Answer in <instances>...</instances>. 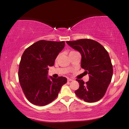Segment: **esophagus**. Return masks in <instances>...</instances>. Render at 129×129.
Here are the masks:
<instances>
[{
	"label": "esophagus",
	"instance_id": "1",
	"mask_svg": "<svg viewBox=\"0 0 129 129\" xmlns=\"http://www.w3.org/2000/svg\"><path fill=\"white\" fill-rule=\"evenodd\" d=\"M73 79H70V78H68V81L69 82V81H73Z\"/></svg>",
	"mask_w": 129,
	"mask_h": 129
}]
</instances>
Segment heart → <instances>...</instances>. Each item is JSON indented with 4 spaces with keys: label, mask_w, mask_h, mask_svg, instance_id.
Segmentation results:
<instances>
[{
    "label": "heart",
    "mask_w": 129,
    "mask_h": 129,
    "mask_svg": "<svg viewBox=\"0 0 129 129\" xmlns=\"http://www.w3.org/2000/svg\"><path fill=\"white\" fill-rule=\"evenodd\" d=\"M73 52H74V51H71V52H70V53H73Z\"/></svg>",
    "instance_id": "b5f03b06"
}]
</instances>
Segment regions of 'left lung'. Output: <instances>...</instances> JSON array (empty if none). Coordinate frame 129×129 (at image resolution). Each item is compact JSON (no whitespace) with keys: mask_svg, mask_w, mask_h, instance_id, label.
<instances>
[{"mask_svg":"<svg viewBox=\"0 0 129 129\" xmlns=\"http://www.w3.org/2000/svg\"><path fill=\"white\" fill-rule=\"evenodd\" d=\"M68 45L81 55V67L89 80L85 83L78 80L79 87L75 94L87 103H94L102 98L111 83L113 65L108 52L100 43L88 39L67 41Z\"/></svg>","mask_w":129,"mask_h":129,"instance_id":"obj_1","label":"left lung"}]
</instances>
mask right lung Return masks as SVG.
Masks as SVG:
<instances>
[{
    "instance_id": "obj_1",
    "label": "right lung",
    "mask_w": 129,
    "mask_h": 129,
    "mask_svg": "<svg viewBox=\"0 0 129 129\" xmlns=\"http://www.w3.org/2000/svg\"><path fill=\"white\" fill-rule=\"evenodd\" d=\"M64 42L40 40L24 51L19 64L18 76L24 95L29 102L45 106L55 99L67 79L48 76L49 67L65 46Z\"/></svg>"
}]
</instances>
